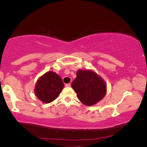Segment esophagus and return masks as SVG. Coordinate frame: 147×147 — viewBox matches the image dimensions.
Masks as SVG:
<instances>
[{
	"mask_svg": "<svg viewBox=\"0 0 147 147\" xmlns=\"http://www.w3.org/2000/svg\"><path fill=\"white\" fill-rule=\"evenodd\" d=\"M65 86L67 87V88H70V87L71 86V85L70 83H69V84H65Z\"/></svg>",
	"mask_w": 147,
	"mask_h": 147,
	"instance_id": "esophagus-1",
	"label": "esophagus"
}]
</instances>
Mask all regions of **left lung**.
I'll return each instance as SVG.
<instances>
[{"instance_id": "left-lung-1", "label": "left lung", "mask_w": 147, "mask_h": 147, "mask_svg": "<svg viewBox=\"0 0 147 147\" xmlns=\"http://www.w3.org/2000/svg\"><path fill=\"white\" fill-rule=\"evenodd\" d=\"M71 86L80 101L88 106H93L100 101L107 91L104 80L95 72L88 69L77 71Z\"/></svg>"}]
</instances>
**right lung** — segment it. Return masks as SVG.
I'll list each match as a JSON object with an SVG mask.
<instances>
[{
    "instance_id": "1",
    "label": "right lung",
    "mask_w": 147,
    "mask_h": 147,
    "mask_svg": "<svg viewBox=\"0 0 147 147\" xmlns=\"http://www.w3.org/2000/svg\"><path fill=\"white\" fill-rule=\"evenodd\" d=\"M64 84L55 72L48 71L39 77L35 86L36 96L44 103H50L58 97Z\"/></svg>"
}]
</instances>
